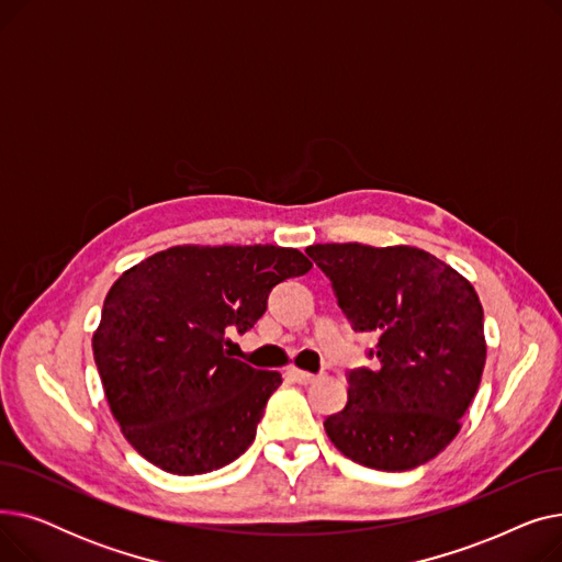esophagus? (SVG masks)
<instances>
[{
	"mask_svg": "<svg viewBox=\"0 0 562 562\" xmlns=\"http://www.w3.org/2000/svg\"><path fill=\"white\" fill-rule=\"evenodd\" d=\"M286 375H289L293 382H299V385H312V382L318 380V375L307 373V371H301V369H289Z\"/></svg>",
	"mask_w": 562,
	"mask_h": 562,
	"instance_id": "1",
	"label": "esophagus"
}]
</instances>
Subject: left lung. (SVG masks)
Instances as JSON below:
<instances>
[{
	"mask_svg": "<svg viewBox=\"0 0 562 562\" xmlns=\"http://www.w3.org/2000/svg\"><path fill=\"white\" fill-rule=\"evenodd\" d=\"M333 282L356 333H373L375 369L348 371V403L323 426L352 462L407 471L445 451L485 367L479 293L449 263L412 248L316 244L305 250Z\"/></svg>",
	"mask_w": 562,
	"mask_h": 562,
	"instance_id": "obj_1",
	"label": "left lung"
}]
</instances>
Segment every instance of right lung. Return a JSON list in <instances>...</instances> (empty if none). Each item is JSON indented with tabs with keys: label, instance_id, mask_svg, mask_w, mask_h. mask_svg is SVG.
<instances>
[{
	"label": "right lung",
	"instance_id": "right-lung-1",
	"mask_svg": "<svg viewBox=\"0 0 562 562\" xmlns=\"http://www.w3.org/2000/svg\"><path fill=\"white\" fill-rule=\"evenodd\" d=\"M312 261L280 246H175L109 289L93 356L115 422L155 467L195 476L239 458L257 435L278 371L229 358L276 284Z\"/></svg>",
	"mask_w": 562,
	"mask_h": 562
}]
</instances>
